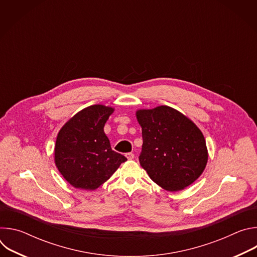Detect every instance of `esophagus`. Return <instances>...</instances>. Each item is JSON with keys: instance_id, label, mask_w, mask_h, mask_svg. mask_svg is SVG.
I'll return each instance as SVG.
<instances>
[{"instance_id": "esophagus-1", "label": "esophagus", "mask_w": 257, "mask_h": 257, "mask_svg": "<svg viewBox=\"0 0 257 257\" xmlns=\"http://www.w3.org/2000/svg\"><path fill=\"white\" fill-rule=\"evenodd\" d=\"M125 157H126L127 160H129V161H131V160L134 159V155H133L132 153H127V154L125 155Z\"/></svg>"}]
</instances>
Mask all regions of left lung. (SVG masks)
Listing matches in <instances>:
<instances>
[{
  "label": "left lung",
  "mask_w": 257,
  "mask_h": 257,
  "mask_svg": "<svg viewBox=\"0 0 257 257\" xmlns=\"http://www.w3.org/2000/svg\"><path fill=\"white\" fill-rule=\"evenodd\" d=\"M136 118L143 138L139 163L150 178L172 192L191 185L202 174L208 160L200 129L168 105L138 109Z\"/></svg>",
  "instance_id": "1"
}]
</instances>
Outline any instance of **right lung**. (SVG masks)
<instances>
[{"instance_id":"obj_1","label":"right lung","mask_w":257,"mask_h":257,"mask_svg":"<svg viewBox=\"0 0 257 257\" xmlns=\"http://www.w3.org/2000/svg\"><path fill=\"white\" fill-rule=\"evenodd\" d=\"M111 106L89 105L61 128L55 144V164L73 187L95 190L127 159L114 152L103 127Z\"/></svg>"}]
</instances>
